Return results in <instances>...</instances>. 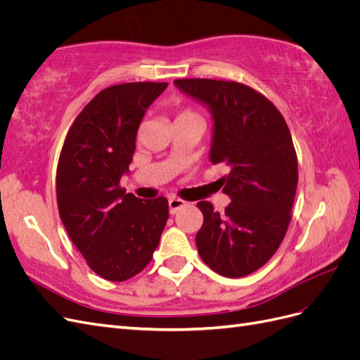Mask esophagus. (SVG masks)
I'll list each match as a JSON object with an SVG mask.
<instances>
[{
  "instance_id": "34e87169",
  "label": "esophagus",
  "mask_w": 360,
  "mask_h": 360,
  "mask_svg": "<svg viewBox=\"0 0 360 360\" xmlns=\"http://www.w3.org/2000/svg\"><path fill=\"white\" fill-rule=\"evenodd\" d=\"M186 201L184 200H181V198H169V201H168V205H169V213L171 214H176L180 209H183V207H186Z\"/></svg>"
}]
</instances>
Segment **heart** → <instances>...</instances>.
Returning a JSON list of instances; mask_svg holds the SVG:
<instances>
[{"mask_svg":"<svg viewBox=\"0 0 360 360\" xmlns=\"http://www.w3.org/2000/svg\"><path fill=\"white\" fill-rule=\"evenodd\" d=\"M181 118H198V117L192 110H189V108H184V110H180L177 112V118L176 120H181Z\"/></svg>","mask_w":360,"mask_h":360,"instance_id":"heart-1","label":"heart"}]
</instances>
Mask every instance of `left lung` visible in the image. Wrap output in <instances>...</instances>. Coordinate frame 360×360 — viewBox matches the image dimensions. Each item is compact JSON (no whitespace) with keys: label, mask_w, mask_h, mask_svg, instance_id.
<instances>
[{"label":"left lung","mask_w":360,"mask_h":360,"mask_svg":"<svg viewBox=\"0 0 360 360\" xmlns=\"http://www.w3.org/2000/svg\"><path fill=\"white\" fill-rule=\"evenodd\" d=\"M213 112L210 160L228 167L221 179L231 202L224 213L197 205L204 222L198 254L216 274L242 278L263 267L281 246L297 188V155L285 118L264 94L237 81L176 79Z\"/></svg>","instance_id":"obj_1"}]
</instances>
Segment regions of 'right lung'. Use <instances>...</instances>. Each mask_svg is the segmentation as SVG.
<instances>
[{
	"instance_id": "add662e5",
	"label": "right lung",
	"mask_w": 360,
	"mask_h": 360,
	"mask_svg": "<svg viewBox=\"0 0 360 360\" xmlns=\"http://www.w3.org/2000/svg\"><path fill=\"white\" fill-rule=\"evenodd\" d=\"M167 82H126L97 93L75 118L57 167L61 222L86 264L122 282L153 258L168 221V200L126 193L120 179L135 153L147 108Z\"/></svg>"
}]
</instances>
